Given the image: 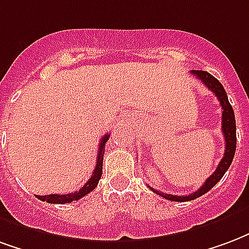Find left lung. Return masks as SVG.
Listing matches in <instances>:
<instances>
[{
	"label": "left lung",
	"instance_id": "1",
	"mask_svg": "<svg viewBox=\"0 0 249 249\" xmlns=\"http://www.w3.org/2000/svg\"><path fill=\"white\" fill-rule=\"evenodd\" d=\"M191 73L194 75L195 78H198L200 82L203 83L206 87L209 88L210 91L215 93V96L218 97L219 103L222 106V132L223 136H224V141H226V150H224V156H223L222 161L219 162L216 170L213 171V174L206 179L202 187H199L198 190L191 193L189 195H173V194H165V193H161V191L156 190L149 186V189L156 193V194L161 195L162 198L165 199L173 200V202H187V200H193L195 198H199L200 195L206 194L207 191H210L213 189V186L216 185L222 177L226 174V171L228 170V167L231 166V162L233 160V156H235V150H236V123H235V115H233V109L230 101H228L227 92L223 88L222 83L219 82L218 79L213 78L211 73H209L207 71H199V70H193Z\"/></svg>",
	"mask_w": 249,
	"mask_h": 249
}]
</instances>
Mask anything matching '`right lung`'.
Instances as JSON below:
<instances>
[{
    "instance_id": "1",
    "label": "right lung",
    "mask_w": 249,
    "mask_h": 249,
    "mask_svg": "<svg viewBox=\"0 0 249 249\" xmlns=\"http://www.w3.org/2000/svg\"><path fill=\"white\" fill-rule=\"evenodd\" d=\"M109 139V134H106L103 139H101L100 143H99V153H97V161H96V167L92 173V177L88 179L86 185L83 186L82 189L75 193H70V194H50V195H36V198L40 199L42 202H47V203H71L73 200H79L83 198L84 195H87L88 193H91L95 187L97 186L99 181H100L101 174H103V158H104V148H106V142Z\"/></svg>"
}]
</instances>
